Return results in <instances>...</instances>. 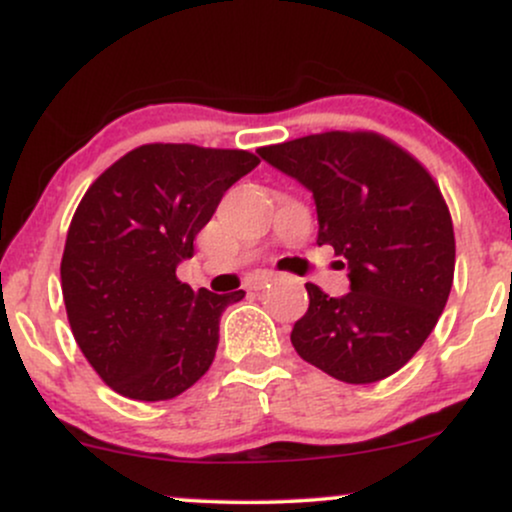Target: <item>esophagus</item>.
Wrapping results in <instances>:
<instances>
[{
	"mask_svg": "<svg viewBox=\"0 0 512 512\" xmlns=\"http://www.w3.org/2000/svg\"><path fill=\"white\" fill-rule=\"evenodd\" d=\"M272 279H274L272 272H255L248 279V289L250 291H262L264 286H267Z\"/></svg>",
	"mask_w": 512,
	"mask_h": 512,
	"instance_id": "obj_1",
	"label": "esophagus"
}]
</instances>
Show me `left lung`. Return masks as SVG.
Instances as JSON below:
<instances>
[{"label":"left lung","instance_id":"1","mask_svg":"<svg viewBox=\"0 0 512 512\" xmlns=\"http://www.w3.org/2000/svg\"><path fill=\"white\" fill-rule=\"evenodd\" d=\"M257 151L313 192L317 245H332L349 267L342 298L305 284L310 303L293 325V349L342 383L397 373L436 327L455 276V231L438 182L409 151L366 129Z\"/></svg>","mask_w":512,"mask_h":512}]
</instances>
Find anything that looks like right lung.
Listing matches in <instances>:
<instances>
[{
  "label": "right lung",
  "instance_id": "obj_1",
  "mask_svg": "<svg viewBox=\"0 0 512 512\" xmlns=\"http://www.w3.org/2000/svg\"><path fill=\"white\" fill-rule=\"evenodd\" d=\"M257 163L243 149L144 144L81 197L60 264L64 308L81 354L117 395L173 399L209 370L221 313L245 291H192L175 267Z\"/></svg>",
  "mask_w": 512,
  "mask_h": 512
}]
</instances>
